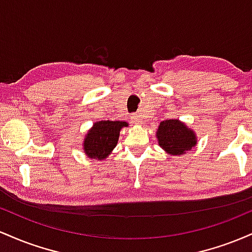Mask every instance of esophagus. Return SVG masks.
Wrapping results in <instances>:
<instances>
[{"label": "esophagus", "instance_id": "esophagus-1", "mask_svg": "<svg viewBox=\"0 0 252 252\" xmlns=\"http://www.w3.org/2000/svg\"><path fill=\"white\" fill-rule=\"evenodd\" d=\"M130 117H131V122L132 123H135V124L142 123V120H141V115L137 114V112H136V114H132Z\"/></svg>", "mask_w": 252, "mask_h": 252}]
</instances>
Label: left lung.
Returning <instances> with one entry per match:
<instances>
[{"mask_svg":"<svg viewBox=\"0 0 252 252\" xmlns=\"http://www.w3.org/2000/svg\"><path fill=\"white\" fill-rule=\"evenodd\" d=\"M160 147L170 155H182L196 144L194 132L178 120H166L161 122L158 130Z\"/></svg>","mask_w":252,"mask_h":252,"instance_id":"1","label":"left lung"}]
</instances>
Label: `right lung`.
Instances as JSON below:
<instances>
[{
  "instance_id": "right-lung-1",
  "label": "right lung",
  "mask_w": 252,
  "mask_h": 252,
  "mask_svg": "<svg viewBox=\"0 0 252 252\" xmlns=\"http://www.w3.org/2000/svg\"><path fill=\"white\" fill-rule=\"evenodd\" d=\"M128 123L118 121H100L94 123L84 141V150L92 158L104 160L116 147L120 131Z\"/></svg>"
}]
</instances>
